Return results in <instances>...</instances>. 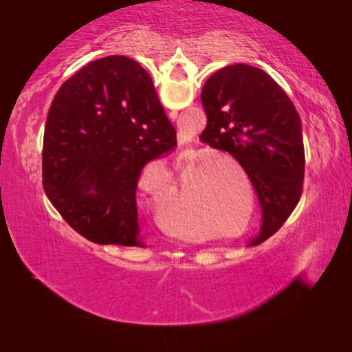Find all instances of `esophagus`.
I'll use <instances>...</instances> for the list:
<instances>
[{
	"label": "esophagus",
	"instance_id": "esophagus-1",
	"mask_svg": "<svg viewBox=\"0 0 352 352\" xmlns=\"http://www.w3.org/2000/svg\"><path fill=\"white\" fill-rule=\"evenodd\" d=\"M170 115H175V116H177V113H175V111H172V113H170Z\"/></svg>",
	"mask_w": 352,
	"mask_h": 352
}]
</instances>
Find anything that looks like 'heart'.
I'll list each match as a JSON object with an SVG mask.
<instances>
[{"instance_id":"b5f03b06","label":"heart","mask_w":352,"mask_h":352,"mask_svg":"<svg viewBox=\"0 0 352 352\" xmlns=\"http://www.w3.org/2000/svg\"><path fill=\"white\" fill-rule=\"evenodd\" d=\"M201 164H204V162H200L197 164L186 166V168L183 169V174L184 175H190L195 169L200 168ZM222 169H234V164L231 163V162H225V160H216V162H211V163H208L206 166H204V168L200 169V175L205 177L208 174H211V172H214V174H216L217 170H222Z\"/></svg>"}]
</instances>
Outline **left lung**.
<instances>
[{"label":"left lung","instance_id":"1","mask_svg":"<svg viewBox=\"0 0 352 352\" xmlns=\"http://www.w3.org/2000/svg\"><path fill=\"white\" fill-rule=\"evenodd\" d=\"M208 118L200 140L237 160L258 194L261 231L269 239L295 210L305 180L301 119L272 77L250 65H228L201 90Z\"/></svg>","mask_w":352,"mask_h":352}]
</instances>
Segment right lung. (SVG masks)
<instances>
[{
	"label": "right lung",
	"mask_w": 352,
	"mask_h": 352,
	"mask_svg": "<svg viewBox=\"0 0 352 352\" xmlns=\"http://www.w3.org/2000/svg\"><path fill=\"white\" fill-rule=\"evenodd\" d=\"M175 146L177 132L147 71L126 56L98 58L69 77L51 104L45 192L85 239L146 247L136 186L142 168Z\"/></svg>",
	"instance_id": "add662e5"
}]
</instances>
